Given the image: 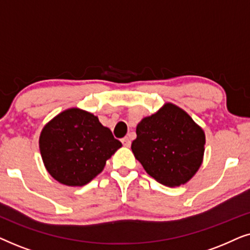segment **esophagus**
I'll return each instance as SVG.
<instances>
[{
    "instance_id": "34e87169",
    "label": "esophagus",
    "mask_w": 250,
    "mask_h": 250,
    "mask_svg": "<svg viewBox=\"0 0 250 250\" xmlns=\"http://www.w3.org/2000/svg\"><path fill=\"white\" fill-rule=\"evenodd\" d=\"M122 143L124 146H131V139H129L128 136H125L124 139H122Z\"/></svg>"
}]
</instances>
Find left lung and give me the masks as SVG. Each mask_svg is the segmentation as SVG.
Returning a JSON list of instances; mask_svg holds the SVG:
<instances>
[{"label": "left lung", "instance_id": "8db88e82", "mask_svg": "<svg viewBox=\"0 0 250 250\" xmlns=\"http://www.w3.org/2000/svg\"><path fill=\"white\" fill-rule=\"evenodd\" d=\"M205 133L183 109L165 104L136 126L132 151L146 172L167 187L191 180L203 163Z\"/></svg>", "mask_w": 250, "mask_h": 250}]
</instances>
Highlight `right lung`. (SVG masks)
Segmentation results:
<instances>
[{
  "label": "right lung",
  "instance_id": "1",
  "mask_svg": "<svg viewBox=\"0 0 250 250\" xmlns=\"http://www.w3.org/2000/svg\"><path fill=\"white\" fill-rule=\"evenodd\" d=\"M39 143L47 172L69 187L93 180L122 146L97 116L78 108L67 109L51 119L41 132Z\"/></svg>",
  "mask_w": 250,
  "mask_h": 250
}]
</instances>
